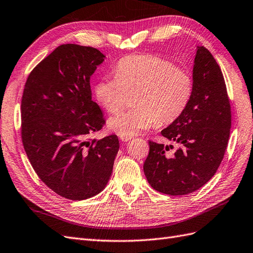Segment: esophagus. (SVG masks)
<instances>
[{"mask_svg":"<svg viewBox=\"0 0 253 253\" xmlns=\"http://www.w3.org/2000/svg\"><path fill=\"white\" fill-rule=\"evenodd\" d=\"M119 138H120L121 141H128V140L132 139L131 136H119Z\"/></svg>","mask_w":253,"mask_h":253,"instance_id":"obj_1","label":"esophagus"}]
</instances>
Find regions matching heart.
Here are the masks:
<instances>
[{
  "mask_svg": "<svg viewBox=\"0 0 253 253\" xmlns=\"http://www.w3.org/2000/svg\"><path fill=\"white\" fill-rule=\"evenodd\" d=\"M190 74L172 61L155 55L127 56L94 86V97L108 113L121 110L133 95V110L110 118L108 127L119 136H134L154 126H168L186 111L194 94Z\"/></svg>",
  "mask_w": 253,
  "mask_h": 253,
  "instance_id": "obj_1",
  "label": "heart"
}]
</instances>
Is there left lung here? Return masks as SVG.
<instances>
[{"label": "left lung", "instance_id": "1", "mask_svg": "<svg viewBox=\"0 0 253 253\" xmlns=\"http://www.w3.org/2000/svg\"><path fill=\"white\" fill-rule=\"evenodd\" d=\"M194 94L181 117L161 132L179 145L149 140L143 172L150 185L170 196L187 195L202 187L215 174L230 137L231 106L220 67L211 52L197 46L193 68Z\"/></svg>", "mask_w": 253, "mask_h": 253}]
</instances>
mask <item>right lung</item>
I'll return each mask as SVG.
<instances>
[{"mask_svg": "<svg viewBox=\"0 0 253 253\" xmlns=\"http://www.w3.org/2000/svg\"><path fill=\"white\" fill-rule=\"evenodd\" d=\"M105 55L91 46H57L34 68L21 101L22 142L45 185L70 200L101 193L113 172L116 135L89 139L104 117L92 101L90 77Z\"/></svg>", "mask_w": 253, "mask_h": 253, "instance_id": "1", "label": "right lung"}]
</instances>
